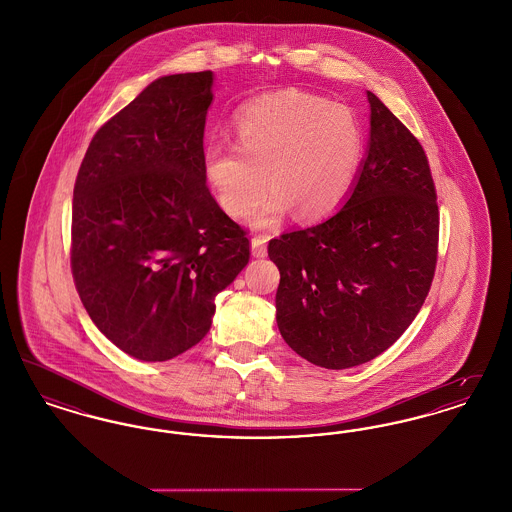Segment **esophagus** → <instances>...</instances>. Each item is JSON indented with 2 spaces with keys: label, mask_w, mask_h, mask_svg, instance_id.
Instances as JSON below:
<instances>
[{
  "label": "esophagus",
  "mask_w": 512,
  "mask_h": 512,
  "mask_svg": "<svg viewBox=\"0 0 512 512\" xmlns=\"http://www.w3.org/2000/svg\"><path fill=\"white\" fill-rule=\"evenodd\" d=\"M251 253H253V257H265L267 255V238L265 236H253L251 238Z\"/></svg>",
  "instance_id": "34e87169"
}]
</instances>
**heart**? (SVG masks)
Masks as SVG:
<instances>
[{
    "instance_id": "1",
    "label": "heart",
    "mask_w": 512,
    "mask_h": 512,
    "mask_svg": "<svg viewBox=\"0 0 512 512\" xmlns=\"http://www.w3.org/2000/svg\"><path fill=\"white\" fill-rule=\"evenodd\" d=\"M236 144L215 140L203 151V172L220 209L245 219L274 188L253 226H270L295 209L322 219L340 209L361 159L363 130L353 111L313 94L284 90L245 105Z\"/></svg>"
}]
</instances>
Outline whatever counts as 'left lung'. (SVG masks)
<instances>
[{
  "mask_svg": "<svg viewBox=\"0 0 512 512\" xmlns=\"http://www.w3.org/2000/svg\"><path fill=\"white\" fill-rule=\"evenodd\" d=\"M366 98L370 138L347 203L268 244L280 270L282 338L332 370L368 363L401 338L438 261V195L426 153L380 99Z\"/></svg>",
  "mask_w": 512,
  "mask_h": 512,
  "instance_id": "left-lung-1",
  "label": "left lung"
}]
</instances>
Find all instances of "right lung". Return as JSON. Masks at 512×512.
I'll return each instance as SVG.
<instances>
[{"instance_id": "obj_1", "label": "right lung", "mask_w": 512, "mask_h": 512, "mask_svg": "<svg viewBox=\"0 0 512 512\" xmlns=\"http://www.w3.org/2000/svg\"><path fill=\"white\" fill-rule=\"evenodd\" d=\"M211 88V71L153 80L99 128L74 184L76 292L99 332L147 363L203 340L249 261L247 232L205 184Z\"/></svg>"}]
</instances>
